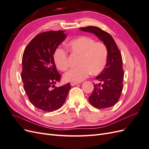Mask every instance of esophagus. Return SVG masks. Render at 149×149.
<instances>
[{"label":"esophagus","instance_id":"1","mask_svg":"<svg viewBox=\"0 0 149 149\" xmlns=\"http://www.w3.org/2000/svg\"><path fill=\"white\" fill-rule=\"evenodd\" d=\"M78 84V83H76V82H71L70 83V84H71V86H75Z\"/></svg>","mask_w":149,"mask_h":149}]
</instances>
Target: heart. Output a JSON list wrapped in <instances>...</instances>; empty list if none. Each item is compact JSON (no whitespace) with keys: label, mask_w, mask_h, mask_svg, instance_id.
Masks as SVG:
<instances>
[{"label":"heart","mask_w":149,"mask_h":149,"mask_svg":"<svg viewBox=\"0 0 149 149\" xmlns=\"http://www.w3.org/2000/svg\"><path fill=\"white\" fill-rule=\"evenodd\" d=\"M68 50L79 56L78 67L72 69L64 75L66 81L81 82L91 74L97 75L104 70L108 58L107 46L102 42L88 36L81 35L66 43ZM53 61L58 70L66 71L69 68L68 55L65 49L57 48L53 53Z\"/></svg>","instance_id":"obj_1"}]
</instances>
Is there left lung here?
Listing matches in <instances>:
<instances>
[{"mask_svg": "<svg viewBox=\"0 0 149 149\" xmlns=\"http://www.w3.org/2000/svg\"><path fill=\"white\" fill-rule=\"evenodd\" d=\"M81 30L94 33L105 43L108 49L106 66L96 79L102 83L94 84V90L89 97L90 104L97 109H104L115 105L123 89L124 70L121 53L112 36L97 26H88Z\"/></svg>", "mask_w": 149, "mask_h": 149, "instance_id": "left-lung-1", "label": "left lung"}]
</instances>
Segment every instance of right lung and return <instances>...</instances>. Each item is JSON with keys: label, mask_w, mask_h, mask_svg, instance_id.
I'll return each instance as SVG.
<instances>
[{"label": "right lung", "mask_w": 149, "mask_h": 149, "mask_svg": "<svg viewBox=\"0 0 149 149\" xmlns=\"http://www.w3.org/2000/svg\"><path fill=\"white\" fill-rule=\"evenodd\" d=\"M65 31H48L39 33L26 46L22 56L21 78L24 88L32 104L52 112L63 104L71 88L68 83L60 87L61 75L53 61V53L66 38Z\"/></svg>", "instance_id": "1"}]
</instances>
